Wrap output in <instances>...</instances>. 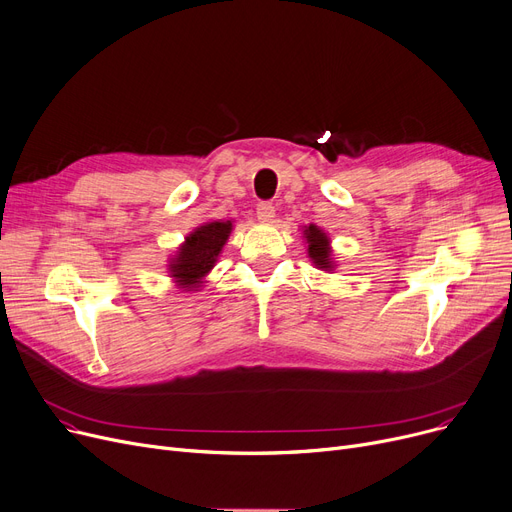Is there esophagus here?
Instances as JSON below:
<instances>
[{"label":"esophagus","mask_w":512,"mask_h":512,"mask_svg":"<svg viewBox=\"0 0 512 512\" xmlns=\"http://www.w3.org/2000/svg\"><path fill=\"white\" fill-rule=\"evenodd\" d=\"M274 205L272 203H268V201H261V203H257V217L261 219V221H270L272 217H274Z\"/></svg>","instance_id":"esophagus-1"}]
</instances>
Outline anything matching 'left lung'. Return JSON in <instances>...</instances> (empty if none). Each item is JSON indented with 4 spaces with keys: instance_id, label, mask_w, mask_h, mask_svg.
<instances>
[{
    "instance_id": "left-lung-1",
    "label": "left lung",
    "mask_w": 512,
    "mask_h": 512,
    "mask_svg": "<svg viewBox=\"0 0 512 512\" xmlns=\"http://www.w3.org/2000/svg\"><path fill=\"white\" fill-rule=\"evenodd\" d=\"M305 238H307V247H309L307 253L311 261H314L322 270H330L332 261H330V247H328L326 234L316 226H309L305 230Z\"/></svg>"
}]
</instances>
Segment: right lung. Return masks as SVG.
I'll list each match as a JSON object with an SVG mask.
<instances>
[{
    "label": "right lung",
    "mask_w": 512,
    "mask_h": 512,
    "mask_svg": "<svg viewBox=\"0 0 512 512\" xmlns=\"http://www.w3.org/2000/svg\"><path fill=\"white\" fill-rule=\"evenodd\" d=\"M230 221H209V224L196 228L180 253L171 261L173 278H177L184 288H194L201 278L213 268L217 255L230 236Z\"/></svg>",
    "instance_id": "1"
}]
</instances>
